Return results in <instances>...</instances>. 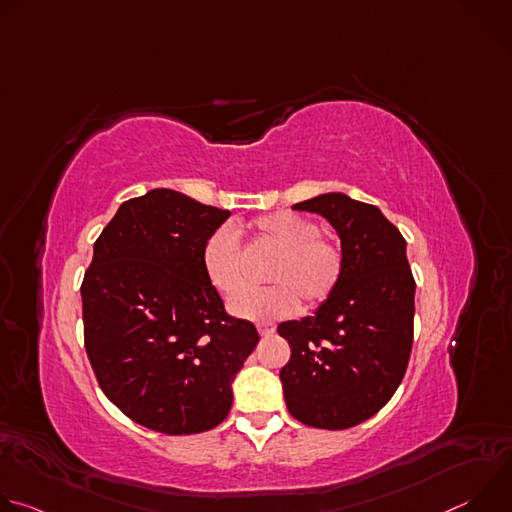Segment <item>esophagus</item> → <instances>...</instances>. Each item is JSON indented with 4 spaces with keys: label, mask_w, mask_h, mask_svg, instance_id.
Masks as SVG:
<instances>
[{
    "label": "esophagus",
    "mask_w": 512,
    "mask_h": 512,
    "mask_svg": "<svg viewBox=\"0 0 512 512\" xmlns=\"http://www.w3.org/2000/svg\"><path fill=\"white\" fill-rule=\"evenodd\" d=\"M257 330H259V334H261V336H271V334L275 332V326H273V324H265V322H261V324H257Z\"/></svg>",
    "instance_id": "34e87169"
}]
</instances>
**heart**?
Here are the masks:
<instances>
[{
  "label": "heart",
  "instance_id": "obj_1",
  "mask_svg": "<svg viewBox=\"0 0 512 512\" xmlns=\"http://www.w3.org/2000/svg\"><path fill=\"white\" fill-rule=\"evenodd\" d=\"M261 247L275 251L267 267L273 285L245 289L229 302V312L251 322H273L294 314L300 298L314 306L336 289L344 271V253L338 243L320 235V227L296 212H273L253 223ZM208 283L225 296L241 287V247L229 227L208 235L200 253Z\"/></svg>",
  "mask_w": 512,
  "mask_h": 512
}]
</instances>
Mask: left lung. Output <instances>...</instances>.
I'll list each match as a JSON object with an SVG mask.
<instances>
[{
	"label": "left lung",
	"instance_id": "1",
	"mask_svg": "<svg viewBox=\"0 0 512 512\" xmlns=\"http://www.w3.org/2000/svg\"><path fill=\"white\" fill-rule=\"evenodd\" d=\"M324 216L344 271L312 316L277 326L291 346L279 379L289 413L320 429L373 417L403 381L415 316L407 243L381 208L328 192L294 206Z\"/></svg>",
	"mask_w": 512,
	"mask_h": 512
}]
</instances>
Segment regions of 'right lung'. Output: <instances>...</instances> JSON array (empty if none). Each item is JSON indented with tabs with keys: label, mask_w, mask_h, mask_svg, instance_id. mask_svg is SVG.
Returning <instances> with one entry per match:
<instances>
[{
	"label": "right lung",
	"mask_w": 512,
	"mask_h": 512,
	"mask_svg": "<svg viewBox=\"0 0 512 512\" xmlns=\"http://www.w3.org/2000/svg\"><path fill=\"white\" fill-rule=\"evenodd\" d=\"M229 216L154 188L123 202L93 247L81 287L85 348L109 401L148 429L216 427L259 342L202 271V245Z\"/></svg>",
	"instance_id": "obj_1"
}]
</instances>
